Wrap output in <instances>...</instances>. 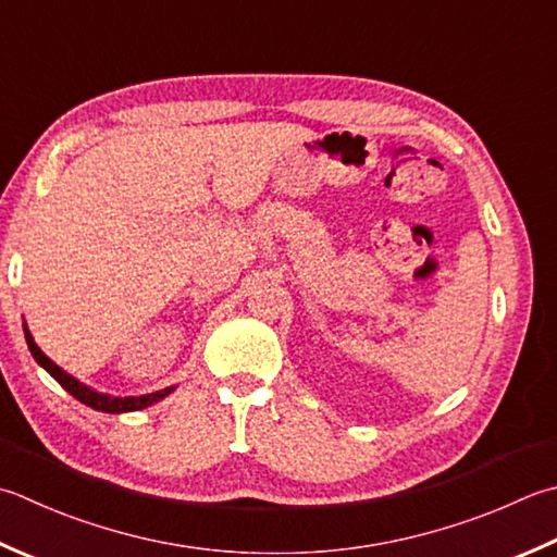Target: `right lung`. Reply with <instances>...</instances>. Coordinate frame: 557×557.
Here are the masks:
<instances>
[{"instance_id":"1","label":"right lung","mask_w":557,"mask_h":557,"mask_svg":"<svg viewBox=\"0 0 557 557\" xmlns=\"http://www.w3.org/2000/svg\"><path fill=\"white\" fill-rule=\"evenodd\" d=\"M24 333H26V343H28V350L30 355L36 357V362L46 369V372L58 381V384L67 391V394H72L76 400H82L84 406H89L94 410H101V412H133V410H141L151 406V403L161 400L163 396L171 394V388H163V391H157V394H147V396H137V398H111V396H103V394H96V391L86 388L84 384H79V381L72 379L67 372H62V369L52 362V359H48L46 355L40 352V347L33 343V337L28 333V329L24 325Z\"/></svg>"}]
</instances>
